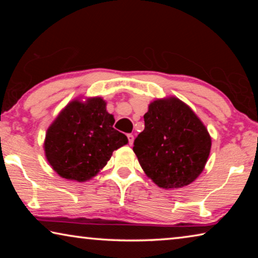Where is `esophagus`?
Returning <instances> with one entry per match:
<instances>
[{
  "mask_svg": "<svg viewBox=\"0 0 258 258\" xmlns=\"http://www.w3.org/2000/svg\"><path fill=\"white\" fill-rule=\"evenodd\" d=\"M127 139H128L130 145H133V141H134V135H133V134H127Z\"/></svg>",
  "mask_w": 258,
  "mask_h": 258,
  "instance_id": "obj_1",
  "label": "esophagus"
}]
</instances>
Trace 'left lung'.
<instances>
[{
    "label": "left lung",
    "mask_w": 258,
    "mask_h": 258,
    "mask_svg": "<svg viewBox=\"0 0 258 258\" xmlns=\"http://www.w3.org/2000/svg\"><path fill=\"white\" fill-rule=\"evenodd\" d=\"M145 130L133 151L148 177L163 189H178L204 171L212 139L192 109L175 97L155 100L143 116Z\"/></svg>",
    "instance_id": "left-lung-1"
}]
</instances>
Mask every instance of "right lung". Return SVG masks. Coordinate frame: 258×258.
<instances>
[{"label": "right lung", "instance_id": "1", "mask_svg": "<svg viewBox=\"0 0 258 258\" xmlns=\"http://www.w3.org/2000/svg\"><path fill=\"white\" fill-rule=\"evenodd\" d=\"M102 98L73 100L46 131L44 151L61 177L85 182L101 171L112 152L127 145L125 134L112 127L115 118Z\"/></svg>", "mask_w": 258, "mask_h": 258}]
</instances>
